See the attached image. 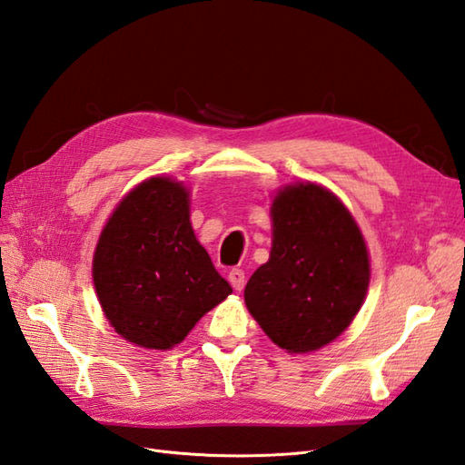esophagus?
<instances>
[{
  "label": "esophagus",
  "instance_id": "34e87169",
  "mask_svg": "<svg viewBox=\"0 0 465 465\" xmlns=\"http://www.w3.org/2000/svg\"><path fill=\"white\" fill-rule=\"evenodd\" d=\"M228 281L235 291H242L243 284H245V272L242 269H232L230 275H228Z\"/></svg>",
  "mask_w": 465,
  "mask_h": 465
}]
</instances>
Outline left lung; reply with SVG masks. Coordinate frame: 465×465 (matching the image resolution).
Listing matches in <instances>:
<instances>
[{
    "instance_id": "obj_1",
    "label": "left lung",
    "mask_w": 465,
    "mask_h": 465,
    "mask_svg": "<svg viewBox=\"0 0 465 465\" xmlns=\"http://www.w3.org/2000/svg\"><path fill=\"white\" fill-rule=\"evenodd\" d=\"M271 218V255L247 281V311L289 353L320 350L363 304L369 287L363 235L338 196L314 183L279 190Z\"/></svg>"
}]
</instances>
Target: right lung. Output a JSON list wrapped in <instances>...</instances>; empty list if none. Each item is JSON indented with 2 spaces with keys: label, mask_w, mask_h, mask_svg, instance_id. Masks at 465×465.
Listing matches in <instances>:
<instances>
[{
  "label": "right lung",
  "mask_w": 465,
  "mask_h": 465,
  "mask_svg": "<svg viewBox=\"0 0 465 465\" xmlns=\"http://www.w3.org/2000/svg\"><path fill=\"white\" fill-rule=\"evenodd\" d=\"M92 277L114 330L147 350L174 348L232 294L190 225L188 190L166 176L147 178L119 202Z\"/></svg>",
  "instance_id": "add662e5"
}]
</instances>
